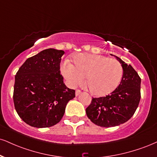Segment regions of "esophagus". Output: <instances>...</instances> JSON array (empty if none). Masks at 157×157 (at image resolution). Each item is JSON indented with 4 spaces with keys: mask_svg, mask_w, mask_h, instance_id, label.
<instances>
[{
    "mask_svg": "<svg viewBox=\"0 0 157 157\" xmlns=\"http://www.w3.org/2000/svg\"><path fill=\"white\" fill-rule=\"evenodd\" d=\"M80 94H81V90H79V89H77L76 91H75V95H76L77 97V96L80 95Z\"/></svg>",
    "mask_w": 157,
    "mask_h": 157,
    "instance_id": "obj_1",
    "label": "esophagus"
}]
</instances>
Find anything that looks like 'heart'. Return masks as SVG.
Here are the masks:
<instances>
[{
	"label": "heart",
	"mask_w": 157,
	"mask_h": 157,
	"mask_svg": "<svg viewBox=\"0 0 157 157\" xmlns=\"http://www.w3.org/2000/svg\"><path fill=\"white\" fill-rule=\"evenodd\" d=\"M74 65L64 62L62 72L72 86L80 84L86 77V84L94 95L105 96L113 92L123 76V68L118 60L101 55L79 54L73 60Z\"/></svg>",
	"instance_id": "heart-1"
}]
</instances>
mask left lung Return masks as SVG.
<instances>
[{
  "label": "left lung",
  "instance_id": "left-lung-1",
  "mask_svg": "<svg viewBox=\"0 0 157 157\" xmlns=\"http://www.w3.org/2000/svg\"><path fill=\"white\" fill-rule=\"evenodd\" d=\"M124 74L119 86L109 95L93 98L86 108L88 118L101 127L118 126L135 114L140 100L141 79L133 67L118 57Z\"/></svg>",
  "mask_w": 157,
  "mask_h": 157
}]
</instances>
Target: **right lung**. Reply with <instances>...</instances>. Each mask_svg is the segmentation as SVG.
I'll list each match as a JSON object with an SVG mask.
<instances>
[{
  "label": "right lung",
  "mask_w": 157,
  "mask_h": 157,
  "mask_svg": "<svg viewBox=\"0 0 157 157\" xmlns=\"http://www.w3.org/2000/svg\"><path fill=\"white\" fill-rule=\"evenodd\" d=\"M63 54L52 48L42 50L28 58L15 75L14 107L28 125H56L63 118L67 103L75 97V90L66 86L60 72Z\"/></svg>",
  "instance_id": "add662e5"
}]
</instances>
